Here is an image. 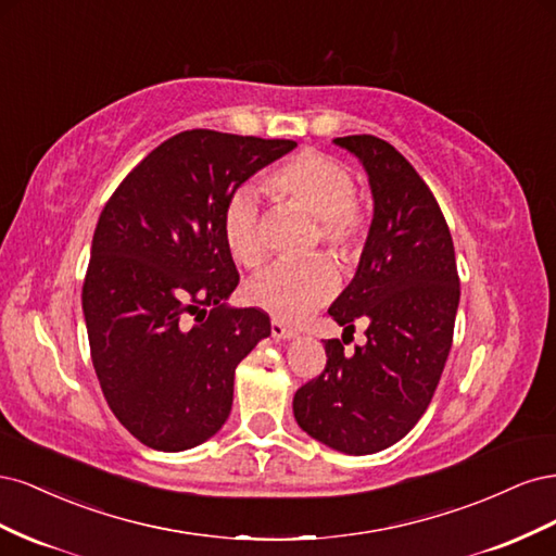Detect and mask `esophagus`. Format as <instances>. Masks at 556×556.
I'll return each instance as SVG.
<instances>
[{
    "label": "esophagus",
    "instance_id": "obj_1",
    "mask_svg": "<svg viewBox=\"0 0 556 556\" xmlns=\"http://www.w3.org/2000/svg\"><path fill=\"white\" fill-rule=\"evenodd\" d=\"M271 336L276 341H290V339H294L296 331L290 329V327H285L282 323H278V319H271Z\"/></svg>",
    "mask_w": 556,
    "mask_h": 556
}]
</instances>
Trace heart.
<instances>
[{
  "label": "heart",
  "mask_w": 556,
  "mask_h": 556,
  "mask_svg": "<svg viewBox=\"0 0 556 556\" xmlns=\"http://www.w3.org/2000/svg\"><path fill=\"white\" fill-rule=\"evenodd\" d=\"M266 188L282 204L315 217L317 231L311 248L325 243L341 262L355 260L366 231L357 206V180L348 166L327 153L306 150L266 178ZM223 239L231 257L245 268L264 260L260 211L255 192L241 188L223 211ZM336 271L325 257L301 264H276L245 285V301L282 323H301L336 292Z\"/></svg>",
  "instance_id": "1"
}]
</instances>
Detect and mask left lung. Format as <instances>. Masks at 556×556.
Segmentation results:
<instances>
[{"label": "left lung", "mask_w": 556, "mask_h": 556, "mask_svg": "<svg viewBox=\"0 0 556 556\" xmlns=\"http://www.w3.org/2000/svg\"><path fill=\"white\" fill-rule=\"evenodd\" d=\"M368 176L374 220L348 288L329 315L366 343L345 355L325 341V371L294 394V419L311 439L345 454H374L401 441L429 408L441 380L459 276L445 217L427 182L394 146L359 134L333 139Z\"/></svg>", "instance_id": "left-lung-1"}]
</instances>
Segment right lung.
Segmentation results:
<instances>
[{
    "label": "right lung",
    "mask_w": 556,
    "mask_h": 556,
    "mask_svg": "<svg viewBox=\"0 0 556 556\" xmlns=\"http://www.w3.org/2000/svg\"><path fill=\"white\" fill-rule=\"evenodd\" d=\"M294 148L285 139L180 131L99 215L83 282L92 364L109 408L148 447L182 452L220 431L233 371L271 336L266 313L227 304L239 271L223 239V211L250 176Z\"/></svg>",
    "instance_id": "right-lung-1"
}]
</instances>
